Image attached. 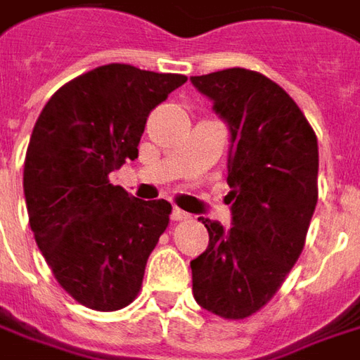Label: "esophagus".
<instances>
[{
    "label": "esophagus",
    "mask_w": 360,
    "mask_h": 360,
    "mask_svg": "<svg viewBox=\"0 0 360 360\" xmlns=\"http://www.w3.org/2000/svg\"><path fill=\"white\" fill-rule=\"evenodd\" d=\"M170 216H172V219H174V221H182V219L190 218V214H186L184 210H180V208L172 210V214H170Z\"/></svg>",
    "instance_id": "34e87169"
}]
</instances>
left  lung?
<instances>
[{
	"label": "left lung",
	"instance_id": "8db88e82",
	"mask_svg": "<svg viewBox=\"0 0 360 360\" xmlns=\"http://www.w3.org/2000/svg\"><path fill=\"white\" fill-rule=\"evenodd\" d=\"M230 130L231 228L208 218L206 252L190 262L200 307L245 319L285 281L317 206V136L285 91L264 75L224 69L190 77Z\"/></svg>",
	"mask_w": 360,
	"mask_h": 360
}]
</instances>
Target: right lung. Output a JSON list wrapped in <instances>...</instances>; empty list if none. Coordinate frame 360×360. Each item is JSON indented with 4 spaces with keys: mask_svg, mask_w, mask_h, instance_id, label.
Listing matches in <instances>:
<instances>
[{
    "mask_svg": "<svg viewBox=\"0 0 360 360\" xmlns=\"http://www.w3.org/2000/svg\"><path fill=\"white\" fill-rule=\"evenodd\" d=\"M186 83L110 63L61 86L31 132L23 192L29 226L59 285L84 307L117 311L139 295L148 255L170 221L108 174L139 158L146 118Z\"/></svg>",
    "mask_w": 360,
    "mask_h": 360,
    "instance_id": "right-lung-1",
    "label": "right lung"
}]
</instances>
